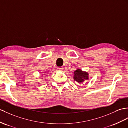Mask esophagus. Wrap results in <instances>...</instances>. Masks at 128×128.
<instances>
[{"mask_svg": "<svg viewBox=\"0 0 128 128\" xmlns=\"http://www.w3.org/2000/svg\"><path fill=\"white\" fill-rule=\"evenodd\" d=\"M58 70H59V71H62L64 70V68H62V67H58Z\"/></svg>", "mask_w": 128, "mask_h": 128, "instance_id": "obj_1", "label": "esophagus"}]
</instances>
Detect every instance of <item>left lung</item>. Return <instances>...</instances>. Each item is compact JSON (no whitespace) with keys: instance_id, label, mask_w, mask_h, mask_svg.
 Masks as SVG:
<instances>
[{"instance_id":"obj_1","label":"left lung","mask_w":128,"mask_h":128,"mask_svg":"<svg viewBox=\"0 0 128 128\" xmlns=\"http://www.w3.org/2000/svg\"><path fill=\"white\" fill-rule=\"evenodd\" d=\"M88 75L89 74L86 72L78 69L74 72L73 78L74 81H76L77 83L81 84L85 80L89 79Z\"/></svg>"}]
</instances>
